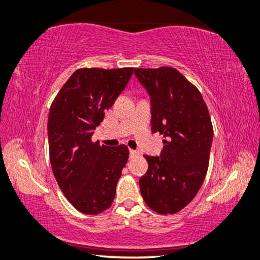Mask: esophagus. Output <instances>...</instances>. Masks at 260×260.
<instances>
[{"label": "esophagus", "instance_id": "1", "mask_svg": "<svg viewBox=\"0 0 260 260\" xmlns=\"http://www.w3.org/2000/svg\"><path fill=\"white\" fill-rule=\"evenodd\" d=\"M129 154H131V157H134V156H138L139 152H138V151H136V150H129Z\"/></svg>", "mask_w": 260, "mask_h": 260}]
</instances>
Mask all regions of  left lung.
<instances>
[{"label":"left lung","mask_w":260,"mask_h":260,"mask_svg":"<svg viewBox=\"0 0 260 260\" xmlns=\"http://www.w3.org/2000/svg\"><path fill=\"white\" fill-rule=\"evenodd\" d=\"M151 97V131L163 134L160 157L144 154L149 169L139 180L146 205L173 215L188 205L209 168L213 128L202 93L173 67L136 68Z\"/></svg>","instance_id":"left-lung-1"}]
</instances>
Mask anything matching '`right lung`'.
I'll return each instance as SVG.
<instances>
[{"label":"right lung","mask_w":260,"mask_h":260,"mask_svg":"<svg viewBox=\"0 0 260 260\" xmlns=\"http://www.w3.org/2000/svg\"><path fill=\"white\" fill-rule=\"evenodd\" d=\"M119 70L79 68L66 81L49 110V156L66 198L78 211L98 215L109 209L126 166V145L108 147L91 137L133 74Z\"/></svg>","instance_id":"obj_1"}]
</instances>
